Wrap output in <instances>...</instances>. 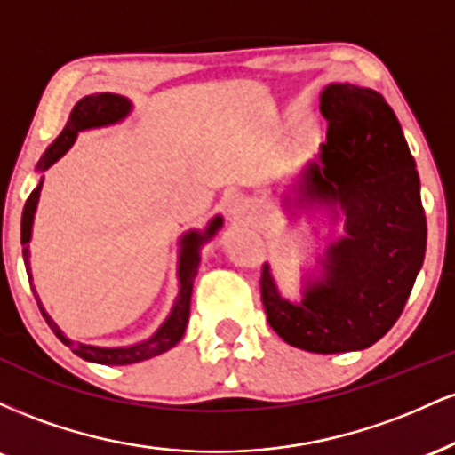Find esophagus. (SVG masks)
<instances>
[{
    "label": "esophagus",
    "mask_w": 455,
    "mask_h": 455,
    "mask_svg": "<svg viewBox=\"0 0 455 455\" xmlns=\"http://www.w3.org/2000/svg\"><path fill=\"white\" fill-rule=\"evenodd\" d=\"M228 212H231V216L237 218V220H245V218L252 216L254 207H252V203L248 201V198L239 196L231 203V210H228Z\"/></svg>",
    "instance_id": "34e87169"
}]
</instances>
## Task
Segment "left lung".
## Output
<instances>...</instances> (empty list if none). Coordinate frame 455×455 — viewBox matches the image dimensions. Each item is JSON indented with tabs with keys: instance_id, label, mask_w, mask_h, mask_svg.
Listing matches in <instances>:
<instances>
[{
	"instance_id": "1",
	"label": "left lung",
	"mask_w": 455,
	"mask_h": 455,
	"mask_svg": "<svg viewBox=\"0 0 455 455\" xmlns=\"http://www.w3.org/2000/svg\"><path fill=\"white\" fill-rule=\"evenodd\" d=\"M327 119L323 169L306 171V196L338 201L347 237L329 245L325 278L306 289L301 304L275 291L260 271V299L271 329L310 353L372 347L394 327L426 254V213L419 175L400 122L368 87L333 83L321 96Z\"/></svg>"
}]
</instances>
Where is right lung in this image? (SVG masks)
<instances>
[{"mask_svg": "<svg viewBox=\"0 0 455 455\" xmlns=\"http://www.w3.org/2000/svg\"><path fill=\"white\" fill-rule=\"evenodd\" d=\"M128 111H130V102L126 98L115 96V93H96V96H85L76 104L75 111L70 113V119H68L66 128L61 130L60 137L55 139V143L46 149L40 169L43 171L49 169L57 158H61V156L70 149V145L75 143L76 134L81 132V130L115 124L122 117H126ZM40 188H43V184L36 188V190L28 196V201H25V207H23V218H20V243H23V259H25V267H28V271H29L28 243L31 239V222H34V212H36V203H38V196H40ZM220 224H222V218L218 216L213 218L210 227H207V231L203 235L192 231L181 239V245H184V248H181V259H180V284H181L180 295H177V301L173 310H171V316L166 318L164 325H162L158 331L149 338V340L134 344V347H128V348H98V347H87V344H78V342L75 344L72 340H68L64 333H61V329L57 327L49 318V315L40 307V310H43V316H46V323H49V327L53 329L55 336L72 348V353L93 363L126 365V363L145 362V359H151L156 357V355L169 351V348H173L175 344L181 340V336H184L186 325H188V318H190L192 282L196 278L198 260H201V257H198V248H201V243L207 242V239L220 228ZM28 275L31 284V274ZM34 297L40 306V299L38 295H36V291H34Z\"/></svg>", "mask_w": 455, "mask_h": 455, "instance_id": "add662e5", "label": "right lung"}]
</instances>
